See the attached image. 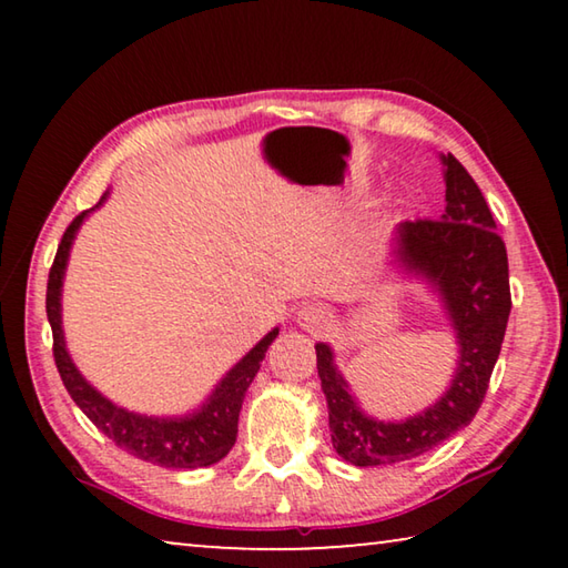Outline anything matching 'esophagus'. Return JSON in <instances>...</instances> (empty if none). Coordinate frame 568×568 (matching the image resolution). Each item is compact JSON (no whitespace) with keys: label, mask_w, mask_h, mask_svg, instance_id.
Returning a JSON list of instances; mask_svg holds the SVG:
<instances>
[{"label":"esophagus","mask_w":568,"mask_h":568,"mask_svg":"<svg viewBox=\"0 0 568 568\" xmlns=\"http://www.w3.org/2000/svg\"><path fill=\"white\" fill-rule=\"evenodd\" d=\"M331 321H333V315L328 311V305H323V303H307L301 307V311H297V323H301L307 333L325 331L331 325Z\"/></svg>","instance_id":"34e87169"}]
</instances>
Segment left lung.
Returning a JSON list of instances; mask_svg holds the SVG:
<instances>
[{"mask_svg":"<svg viewBox=\"0 0 568 568\" xmlns=\"http://www.w3.org/2000/svg\"><path fill=\"white\" fill-rule=\"evenodd\" d=\"M440 160L446 168L444 215L440 220L418 217L400 223L396 227V255L406 271L428 277L444 297L460 345L456 376L446 396L420 416L383 423L361 413L335 368L328 345H315L333 448L353 466L400 464L468 426L486 398L501 353L511 313L506 245L468 170L450 152Z\"/></svg>","mask_w":568,"mask_h":568,"instance_id":"1","label":"left lung"}]
</instances>
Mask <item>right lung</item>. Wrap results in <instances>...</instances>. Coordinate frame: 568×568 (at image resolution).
Returning a JSON list of instances; mask_svg holds the SVG:
<instances>
[{
    "label": "right lung",
    "instance_id": "1",
    "mask_svg": "<svg viewBox=\"0 0 568 568\" xmlns=\"http://www.w3.org/2000/svg\"><path fill=\"white\" fill-rule=\"evenodd\" d=\"M84 215H88V210L67 225L62 243L57 247L54 263L50 267V281H47V318H50L52 325V353L67 393H70L84 416H88L114 446L148 460V464H155L162 468H200L217 464V460L225 458L230 454V448L235 446L237 416L240 408H243V398L247 393V386L255 378V373L261 371L265 351L267 345L275 341L277 328L267 333L265 338L257 343L223 381H220V386L213 390V396L207 398L205 406L197 413H192V416L152 418L118 408L114 403L100 396V393L80 376V371L74 368L70 353L64 348L60 315L62 277L74 233L77 227L82 225Z\"/></svg>",
    "mask_w": 568,
    "mask_h": 568
}]
</instances>
